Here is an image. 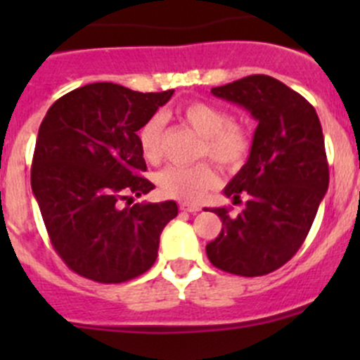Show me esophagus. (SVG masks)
I'll use <instances>...</instances> for the list:
<instances>
[{"label": "esophagus", "mask_w": 360, "mask_h": 360, "mask_svg": "<svg viewBox=\"0 0 360 360\" xmlns=\"http://www.w3.org/2000/svg\"><path fill=\"white\" fill-rule=\"evenodd\" d=\"M179 209L184 210V212L195 214V212H198V210H200V207H198V205H191V203H181Z\"/></svg>", "instance_id": "34e87169"}]
</instances>
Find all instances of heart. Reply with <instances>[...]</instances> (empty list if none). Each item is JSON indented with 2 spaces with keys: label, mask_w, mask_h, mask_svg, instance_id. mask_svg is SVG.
I'll return each mask as SVG.
<instances>
[{
  "label": "heart",
  "mask_w": 360,
  "mask_h": 360,
  "mask_svg": "<svg viewBox=\"0 0 360 360\" xmlns=\"http://www.w3.org/2000/svg\"><path fill=\"white\" fill-rule=\"evenodd\" d=\"M177 118L202 137L200 157H209L223 169H237L250 151V136L244 125L230 122L226 110L205 101H191L177 110ZM143 157L157 163L163 153V118L151 116L137 132ZM217 174L207 162L191 167L170 165L158 174V186L165 197L184 202H198L216 186Z\"/></svg>",
  "instance_id": "heart-1"
}]
</instances>
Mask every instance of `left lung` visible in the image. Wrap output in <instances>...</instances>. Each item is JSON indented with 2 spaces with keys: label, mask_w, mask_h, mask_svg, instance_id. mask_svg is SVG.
<instances>
[{
  "label": "left lung",
  "mask_w": 360,
  "mask_h": 360,
  "mask_svg": "<svg viewBox=\"0 0 360 360\" xmlns=\"http://www.w3.org/2000/svg\"><path fill=\"white\" fill-rule=\"evenodd\" d=\"M216 97L244 106L257 120L248 163L228 183L224 195L245 209L223 221L207 244V257L219 270L259 277L281 268L303 245L329 186L324 136L315 108L266 75H250L216 86Z\"/></svg>",
  "instance_id": "1"
}]
</instances>
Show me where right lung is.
<instances>
[{
	"mask_svg": "<svg viewBox=\"0 0 360 360\" xmlns=\"http://www.w3.org/2000/svg\"><path fill=\"white\" fill-rule=\"evenodd\" d=\"M90 83L57 99L39 125L31 186L56 252L75 274L120 284L150 270L177 203L123 200L155 188L137 130L172 97Z\"/></svg>",
	"mask_w": 360,
	"mask_h": 360,
	"instance_id": "obj_1",
	"label": "right lung"
}]
</instances>
